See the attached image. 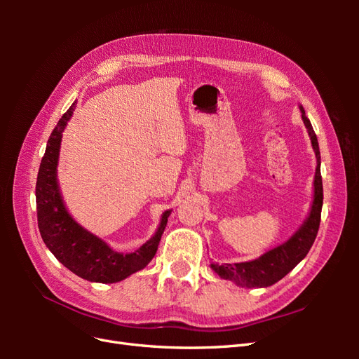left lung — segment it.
Instances as JSON below:
<instances>
[{
  "mask_svg": "<svg viewBox=\"0 0 359 359\" xmlns=\"http://www.w3.org/2000/svg\"><path fill=\"white\" fill-rule=\"evenodd\" d=\"M301 118L304 126L307 128V133L311 140V147L316 156V172H314L313 181V201L310 211L306 220L298 227V231L293 233L287 241L280 244L274 248L268 250L266 253L259 256L257 259L248 260V262L240 264H211V269L217 276L224 280H231L236 286L241 287H268L277 283L286 274L295 268L301 260L307 256L311 248L320 224V212L323 203V187L320 177V151L318 137L311 127L310 119L306 115L304 107L299 106Z\"/></svg>",
  "mask_w": 359,
  "mask_h": 359,
  "instance_id": "left-lung-1",
  "label": "left lung"
}]
</instances>
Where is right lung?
<instances>
[{
	"label": "right lung",
	"mask_w": 359,
	"mask_h": 359,
	"mask_svg": "<svg viewBox=\"0 0 359 359\" xmlns=\"http://www.w3.org/2000/svg\"><path fill=\"white\" fill-rule=\"evenodd\" d=\"M74 107L76 102L53 128L40 163L36 184L39 229L50 253L73 274L93 283H116L151 262L172 210L161 214L156 233L133 253L115 252L102 238L86 231L73 219L62 201L57 170L62 132L73 116Z\"/></svg>",
	"instance_id": "right-lung-1"
}]
</instances>
